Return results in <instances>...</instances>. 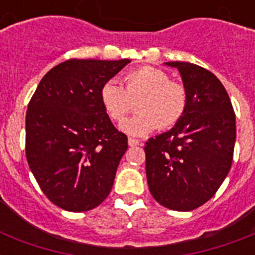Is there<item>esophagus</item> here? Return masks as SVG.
Here are the masks:
<instances>
[{
	"mask_svg": "<svg viewBox=\"0 0 255 255\" xmlns=\"http://www.w3.org/2000/svg\"><path fill=\"white\" fill-rule=\"evenodd\" d=\"M140 144V141L137 139H133V137H129V139H128V145H129V147H136V145H139Z\"/></svg>",
	"mask_w": 255,
	"mask_h": 255,
	"instance_id": "1",
	"label": "esophagus"
}]
</instances>
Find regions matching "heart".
<instances>
[{
	"mask_svg": "<svg viewBox=\"0 0 255 255\" xmlns=\"http://www.w3.org/2000/svg\"><path fill=\"white\" fill-rule=\"evenodd\" d=\"M100 103L108 118L120 123L135 106L139 112L122 124L126 133L147 135L156 128L168 129L177 124L188 103L185 87L169 81L165 71L151 66L129 70L123 75V86L106 82L99 91Z\"/></svg>",
	"mask_w": 255,
	"mask_h": 255,
	"instance_id": "obj_1",
	"label": "heart"
}]
</instances>
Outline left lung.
Returning <instances> with one entry per match:
<instances>
[{"instance_id": "1", "label": "left lung", "mask_w": 255, "mask_h": 255, "mask_svg": "<svg viewBox=\"0 0 255 255\" xmlns=\"http://www.w3.org/2000/svg\"><path fill=\"white\" fill-rule=\"evenodd\" d=\"M165 65L181 74L188 103L172 129L145 143V172L156 201L168 209L188 212L209 201L229 173L236 114L214 74L188 62Z\"/></svg>"}]
</instances>
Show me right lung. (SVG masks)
I'll list each match as a JSON object with an SVG mask.
<instances>
[{
	"mask_svg": "<svg viewBox=\"0 0 255 255\" xmlns=\"http://www.w3.org/2000/svg\"><path fill=\"white\" fill-rule=\"evenodd\" d=\"M129 59H69L39 82L26 112V159L50 201L87 212L107 198L128 139L100 103V87Z\"/></svg>",
	"mask_w": 255,
	"mask_h": 255,
	"instance_id": "add662e5",
	"label": "right lung"
}]
</instances>
